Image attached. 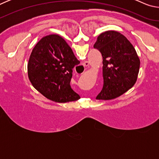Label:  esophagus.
Returning <instances> with one entry per match:
<instances>
[{"mask_svg":"<svg viewBox=\"0 0 159 159\" xmlns=\"http://www.w3.org/2000/svg\"><path fill=\"white\" fill-rule=\"evenodd\" d=\"M89 64H90L89 61H85V63H84V66H89Z\"/></svg>","mask_w":159,"mask_h":159,"instance_id":"obj_1","label":"esophagus"}]
</instances>
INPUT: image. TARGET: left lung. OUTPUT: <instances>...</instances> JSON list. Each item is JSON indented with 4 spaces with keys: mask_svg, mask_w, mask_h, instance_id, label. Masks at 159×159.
<instances>
[{
    "mask_svg": "<svg viewBox=\"0 0 159 159\" xmlns=\"http://www.w3.org/2000/svg\"><path fill=\"white\" fill-rule=\"evenodd\" d=\"M94 48L103 57L104 85L96 99L109 100L118 98L137 81L140 61L136 50L127 38L116 31L102 33Z\"/></svg>",
    "mask_w": 159,
    "mask_h": 159,
    "instance_id": "8db88e82",
    "label": "left lung"
}]
</instances>
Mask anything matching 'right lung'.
Masks as SVG:
<instances>
[{"instance_id":"add662e5","label":"right lung","mask_w":159,"mask_h":159,"mask_svg":"<svg viewBox=\"0 0 159 159\" xmlns=\"http://www.w3.org/2000/svg\"><path fill=\"white\" fill-rule=\"evenodd\" d=\"M80 61L62 37L50 34L40 40L29 57L27 70L34 88L59 103L76 101L80 96L70 85L72 69Z\"/></svg>"}]
</instances>
